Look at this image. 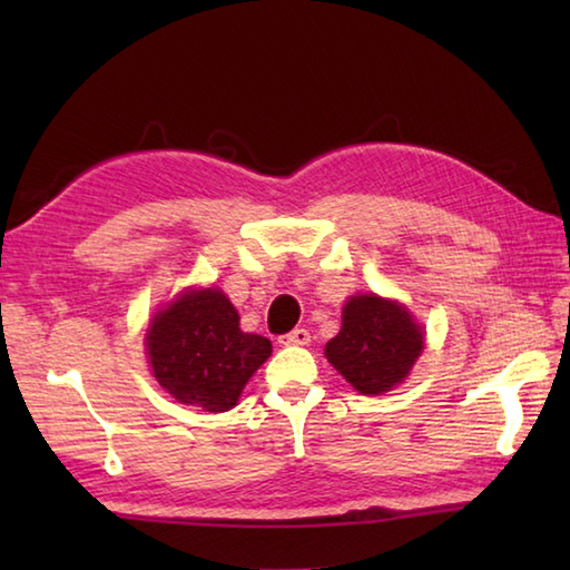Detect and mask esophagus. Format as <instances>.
<instances>
[{
    "mask_svg": "<svg viewBox=\"0 0 570 570\" xmlns=\"http://www.w3.org/2000/svg\"><path fill=\"white\" fill-rule=\"evenodd\" d=\"M278 343H282V345H308L311 333L306 328H294L292 333L278 337Z\"/></svg>",
    "mask_w": 570,
    "mask_h": 570,
    "instance_id": "obj_1",
    "label": "esophagus"
}]
</instances>
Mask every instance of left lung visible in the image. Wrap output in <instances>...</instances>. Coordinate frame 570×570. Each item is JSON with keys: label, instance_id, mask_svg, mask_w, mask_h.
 I'll use <instances>...</instances> for the list:
<instances>
[{"label": "left lung", "instance_id": "left-lung-1", "mask_svg": "<svg viewBox=\"0 0 570 570\" xmlns=\"http://www.w3.org/2000/svg\"><path fill=\"white\" fill-rule=\"evenodd\" d=\"M421 350L423 333L409 311L370 294L347 301L325 357L360 394H382L406 377Z\"/></svg>", "mask_w": 570, "mask_h": 570}]
</instances>
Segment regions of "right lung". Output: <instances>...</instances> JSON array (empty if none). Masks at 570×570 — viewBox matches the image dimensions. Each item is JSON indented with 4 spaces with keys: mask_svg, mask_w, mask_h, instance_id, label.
Wrapping results in <instances>:
<instances>
[{
    "mask_svg": "<svg viewBox=\"0 0 570 570\" xmlns=\"http://www.w3.org/2000/svg\"><path fill=\"white\" fill-rule=\"evenodd\" d=\"M147 350L154 377L176 402L227 411L272 355L262 335L242 333L239 316L217 288L188 292L151 321Z\"/></svg>",
    "mask_w": 570,
    "mask_h": 570,
    "instance_id": "1",
    "label": "right lung"
}]
</instances>
